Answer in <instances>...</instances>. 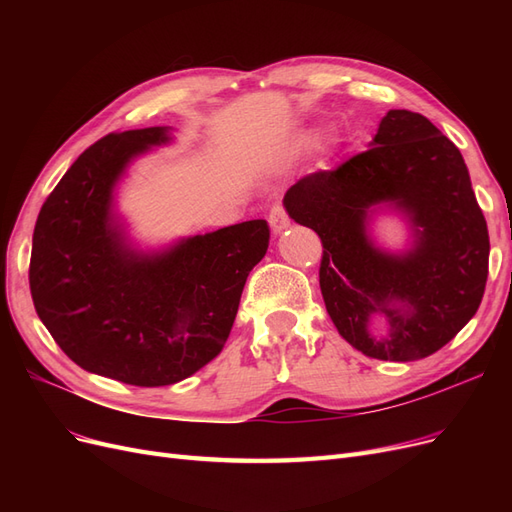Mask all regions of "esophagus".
Wrapping results in <instances>:
<instances>
[{"instance_id": "esophagus-1", "label": "esophagus", "mask_w": 512, "mask_h": 512, "mask_svg": "<svg viewBox=\"0 0 512 512\" xmlns=\"http://www.w3.org/2000/svg\"><path fill=\"white\" fill-rule=\"evenodd\" d=\"M269 224H271V228L275 232H282L290 224L288 213H286V209L282 205H273L271 207V211H269Z\"/></svg>"}]
</instances>
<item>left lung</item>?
<instances>
[{"label":"left lung","mask_w":512,"mask_h":512,"mask_svg":"<svg viewBox=\"0 0 512 512\" xmlns=\"http://www.w3.org/2000/svg\"><path fill=\"white\" fill-rule=\"evenodd\" d=\"M367 151L299 179L284 196L290 218L322 241L320 290L350 346L380 361H418L466 327L483 301L489 232L468 166L451 138L412 111H389ZM391 202L415 226L406 255L382 253L366 235V213ZM390 335L376 340L368 318Z\"/></svg>","instance_id":"8db88e82"}]
</instances>
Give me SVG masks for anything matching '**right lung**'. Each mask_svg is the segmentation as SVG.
<instances>
[{
	"instance_id": "add662e5",
	"label": "right lung",
	"mask_w": 512,
	"mask_h": 512,
	"mask_svg": "<svg viewBox=\"0 0 512 512\" xmlns=\"http://www.w3.org/2000/svg\"><path fill=\"white\" fill-rule=\"evenodd\" d=\"M168 128L111 132L85 149L44 200L29 288L57 346L91 374L134 386L185 380L218 356L269 226L250 220L138 254L115 222L113 190Z\"/></svg>"
}]
</instances>
